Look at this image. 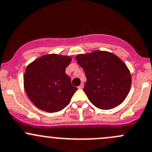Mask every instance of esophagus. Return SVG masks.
<instances>
[{"label": "esophagus", "instance_id": "esophagus-1", "mask_svg": "<svg viewBox=\"0 0 152 152\" xmlns=\"http://www.w3.org/2000/svg\"><path fill=\"white\" fill-rule=\"evenodd\" d=\"M83 83H81L80 85L79 86H78V88H80V89H82V88H83Z\"/></svg>", "mask_w": 152, "mask_h": 152}]
</instances>
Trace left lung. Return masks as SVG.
<instances>
[{
	"label": "left lung",
	"mask_w": 152,
	"mask_h": 152,
	"mask_svg": "<svg viewBox=\"0 0 152 152\" xmlns=\"http://www.w3.org/2000/svg\"><path fill=\"white\" fill-rule=\"evenodd\" d=\"M76 60L87 79L83 91L94 105L109 110L125 99L130 90L132 77L119 58L109 52L96 50L78 55Z\"/></svg>",
	"instance_id": "8db88e82"
}]
</instances>
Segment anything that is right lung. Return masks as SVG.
<instances>
[{
  "mask_svg": "<svg viewBox=\"0 0 152 152\" xmlns=\"http://www.w3.org/2000/svg\"><path fill=\"white\" fill-rule=\"evenodd\" d=\"M71 57L46 55L29 64L24 75L28 96L39 109L48 113L63 110L77 90L65 73Z\"/></svg>",
  "mask_w": 152,
  "mask_h": 152,
  "instance_id": "1",
  "label": "right lung"
}]
</instances>
